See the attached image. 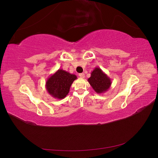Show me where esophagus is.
I'll use <instances>...</instances> for the list:
<instances>
[{
  "label": "esophagus",
  "mask_w": 158,
  "mask_h": 158,
  "mask_svg": "<svg viewBox=\"0 0 158 158\" xmlns=\"http://www.w3.org/2000/svg\"><path fill=\"white\" fill-rule=\"evenodd\" d=\"M79 76H80V78H85V74L84 73H80V74H79Z\"/></svg>",
  "instance_id": "obj_1"
}]
</instances>
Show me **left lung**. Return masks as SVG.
Listing matches in <instances>:
<instances>
[{"instance_id":"left-lung-1","label":"left lung","mask_w":158,"mask_h":158,"mask_svg":"<svg viewBox=\"0 0 158 158\" xmlns=\"http://www.w3.org/2000/svg\"><path fill=\"white\" fill-rule=\"evenodd\" d=\"M88 81L94 90L98 94L106 92L112 84L111 78L99 67L94 69Z\"/></svg>"}]
</instances>
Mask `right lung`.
<instances>
[{
  "instance_id": "obj_1",
  "label": "right lung",
  "mask_w": 158,
  "mask_h": 158,
  "mask_svg": "<svg viewBox=\"0 0 158 158\" xmlns=\"http://www.w3.org/2000/svg\"><path fill=\"white\" fill-rule=\"evenodd\" d=\"M76 79L77 76L75 74L59 69L47 80L46 89L52 98L62 99L68 95L71 85Z\"/></svg>"
}]
</instances>
